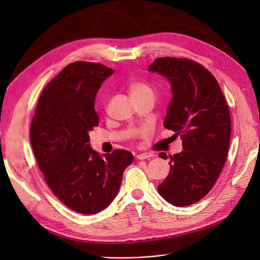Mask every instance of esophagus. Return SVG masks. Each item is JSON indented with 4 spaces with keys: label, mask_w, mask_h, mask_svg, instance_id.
I'll list each match as a JSON object with an SVG mask.
<instances>
[{
    "label": "esophagus",
    "mask_w": 260,
    "mask_h": 260,
    "mask_svg": "<svg viewBox=\"0 0 260 260\" xmlns=\"http://www.w3.org/2000/svg\"><path fill=\"white\" fill-rule=\"evenodd\" d=\"M153 155L151 154V153H140V154H138L137 155V158L138 159H146V158H150V157H152Z\"/></svg>",
    "instance_id": "esophagus-1"
}]
</instances>
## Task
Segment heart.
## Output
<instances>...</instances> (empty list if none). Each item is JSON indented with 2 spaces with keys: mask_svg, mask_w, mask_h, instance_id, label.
<instances>
[{
  "mask_svg": "<svg viewBox=\"0 0 260 260\" xmlns=\"http://www.w3.org/2000/svg\"><path fill=\"white\" fill-rule=\"evenodd\" d=\"M128 91L133 99L154 98V90L151 85L140 80H134L128 85Z\"/></svg>",
  "mask_w": 260,
  "mask_h": 260,
  "instance_id": "b5f03b06",
  "label": "heart"
}]
</instances>
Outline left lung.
Wrapping results in <instances>:
<instances>
[{
	"label": "left lung",
	"mask_w": 260,
	"mask_h": 260,
	"mask_svg": "<svg viewBox=\"0 0 260 260\" xmlns=\"http://www.w3.org/2000/svg\"><path fill=\"white\" fill-rule=\"evenodd\" d=\"M149 71L171 83L173 98L164 126L179 135L184 148L169 156L170 173L158 185V192L174 206H189L209 192L226 160L232 131L229 106L216 77L193 60L159 57Z\"/></svg>",
	"instance_id": "1"
}]
</instances>
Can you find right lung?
<instances>
[{
  "label": "right lung",
  "mask_w": 260,
  "mask_h": 260,
  "mask_svg": "<svg viewBox=\"0 0 260 260\" xmlns=\"http://www.w3.org/2000/svg\"><path fill=\"white\" fill-rule=\"evenodd\" d=\"M112 73L95 62L68 64L43 89L30 123L31 148L48 186L68 208L84 214L110 204L134 158L125 150L102 157L89 144L100 120L96 92Z\"/></svg>",
  "instance_id": "1"
}]
</instances>
